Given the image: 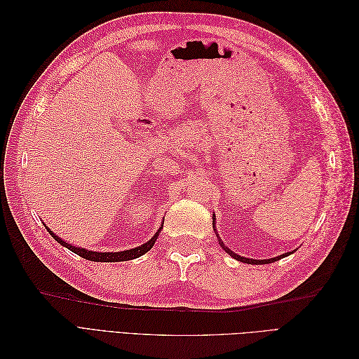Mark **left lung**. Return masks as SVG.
Wrapping results in <instances>:
<instances>
[{
  "mask_svg": "<svg viewBox=\"0 0 359 359\" xmlns=\"http://www.w3.org/2000/svg\"><path fill=\"white\" fill-rule=\"evenodd\" d=\"M212 227H214V231L217 232V229H215V223L212 222ZM217 235V238H219V243H220V245L223 247V250H226L227 253H229L233 259H236V260H240V262H244V264H252V265H265V264H271V262H276V260H278V259H281V257H286L287 256V253H285V255H281V256H278V257H273V259H265V260H257V259H247V257H243V256H240V255H236V253H233L232 250H229L227 248L224 244H223V241L220 240V236H219V233H215ZM292 253V252H290ZM289 253V255H290Z\"/></svg>",
  "mask_w": 359,
  "mask_h": 359,
  "instance_id": "left-lung-1",
  "label": "left lung"
}]
</instances>
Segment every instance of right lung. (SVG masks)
Wrapping results in <instances>:
<instances>
[{
  "mask_svg": "<svg viewBox=\"0 0 359 359\" xmlns=\"http://www.w3.org/2000/svg\"><path fill=\"white\" fill-rule=\"evenodd\" d=\"M48 232L52 235V238L55 241H58L61 245L67 247L69 250H72L73 253L79 255L81 257L86 259V260H94V262H123V260H132V259H136L139 256L145 255L147 252H149L151 248H153L156 240L158 238V233L160 231L163 229V226H160V229L156 232V235L151 238V240L145 244H142L140 247H135L132 250H124V252H115V253H97V252H91V250H85V248H81V247H74L66 241H62L60 236H57L55 233H53L49 227H46Z\"/></svg>",
  "mask_w": 359,
  "mask_h": 359,
  "instance_id": "1",
  "label": "right lung"
}]
</instances>
